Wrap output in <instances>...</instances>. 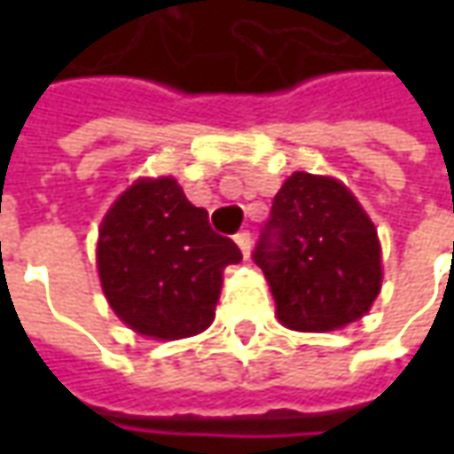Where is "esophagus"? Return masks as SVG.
I'll return each mask as SVG.
<instances>
[{
  "label": "esophagus",
  "instance_id": "1",
  "mask_svg": "<svg viewBox=\"0 0 454 454\" xmlns=\"http://www.w3.org/2000/svg\"><path fill=\"white\" fill-rule=\"evenodd\" d=\"M236 243H238V247H240L243 257L250 255V247H253V238H250V233H247V231H240V233H236Z\"/></svg>",
  "mask_w": 454,
  "mask_h": 454
}]
</instances>
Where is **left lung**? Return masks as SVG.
I'll return each mask as SVG.
<instances>
[{"instance_id":"8db88e82","label":"left lung","mask_w":454,"mask_h":454,"mask_svg":"<svg viewBox=\"0 0 454 454\" xmlns=\"http://www.w3.org/2000/svg\"><path fill=\"white\" fill-rule=\"evenodd\" d=\"M292 331H335L370 311L381 289L377 228L333 177L294 172L277 192L253 253Z\"/></svg>"}]
</instances>
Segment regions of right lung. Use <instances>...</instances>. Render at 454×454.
<instances>
[{
    "label": "right lung",
    "mask_w": 454,
    "mask_h": 454,
    "mask_svg": "<svg viewBox=\"0 0 454 454\" xmlns=\"http://www.w3.org/2000/svg\"><path fill=\"white\" fill-rule=\"evenodd\" d=\"M243 255L208 226L177 179H138L104 216L97 267L106 301L123 324L155 340L207 331L223 270Z\"/></svg>",
    "instance_id": "right-lung-1"
}]
</instances>
